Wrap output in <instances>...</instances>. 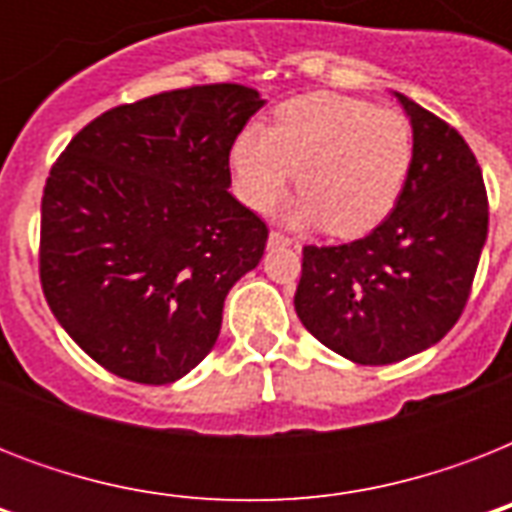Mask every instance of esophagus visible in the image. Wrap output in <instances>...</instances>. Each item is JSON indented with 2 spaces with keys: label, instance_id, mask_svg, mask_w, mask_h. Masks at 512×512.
I'll return each instance as SVG.
<instances>
[{
  "label": "esophagus",
  "instance_id": "obj_1",
  "mask_svg": "<svg viewBox=\"0 0 512 512\" xmlns=\"http://www.w3.org/2000/svg\"><path fill=\"white\" fill-rule=\"evenodd\" d=\"M268 244H271V247H289V244H292V239H289L287 233L271 231V236H268Z\"/></svg>",
  "mask_w": 512,
  "mask_h": 512
}]
</instances>
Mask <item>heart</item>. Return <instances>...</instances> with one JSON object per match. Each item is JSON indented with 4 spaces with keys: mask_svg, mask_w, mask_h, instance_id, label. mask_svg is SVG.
<instances>
[{
    "mask_svg": "<svg viewBox=\"0 0 512 512\" xmlns=\"http://www.w3.org/2000/svg\"><path fill=\"white\" fill-rule=\"evenodd\" d=\"M412 127L398 111L348 95H305L276 111L273 130L249 124L233 140L239 199L265 212L297 175V217L353 239L390 215L412 170Z\"/></svg>",
    "mask_w": 512,
    "mask_h": 512,
    "instance_id": "heart-1",
    "label": "heart"
}]
</instances>
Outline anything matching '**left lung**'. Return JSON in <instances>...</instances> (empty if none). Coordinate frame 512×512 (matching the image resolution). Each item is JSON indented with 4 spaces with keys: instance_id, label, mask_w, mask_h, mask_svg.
Masks as SVG:
<instances>
[{
    "instance_id": "8db88e82",
    "label": "left lung",
    "mask_w": 512,
    "mask_h": 512,
    "mask_svg": "<svg viewBox=\"0 0 512 512\" xmlns=\"http://www.w3.org/2000/svg\"><path fill=\"white\" fill-rule=\"evenodd\" d=\"M414 159L396 209L364 239L303 247L295 311L329 350L380 366L436 345L468 305L489 233L476 154L452 124L398 95Z\"/></svg>"
}]
</instances>
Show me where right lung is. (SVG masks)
<instances>
[{"mask_svg": "<svg viewBox=\"0 0 512 512\" xmlns=\"http://www.w3.org/2000/svg\"><path fill=\"white\" fill-rule=\"evenodd\" d=\"M260 106L244 84L159 92L92 119L52 164L44 300L116 377L191 372L220 335L228 289L260 263L268 225L228 193L233 140Z\"/></svg>", "mask_w": 512, "mask_h": 512, "instance_id": "right-lung-1", "label": "right lung"}]
</instances>
